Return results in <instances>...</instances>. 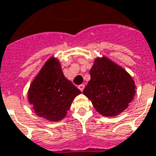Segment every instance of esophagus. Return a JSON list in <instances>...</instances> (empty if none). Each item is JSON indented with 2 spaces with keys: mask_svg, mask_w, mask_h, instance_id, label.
I'll return each instance as SVG.
<instances>
[{
  "mask_svg": "<svg viewBox=\"0 0 156 156\" xmlns=\"http://www.w3.org/2000/svg\"><path fill=\"white\" fill-rule=\"evenodd\" d=\"M84 84H81V85H79V86H78V88H79V89H80V91H82L83 92V88H84Z\"/></svg>",
  "mask_w": 156,
  "mask_h": 156,
  "instance_id": "esophagus-1",
  "label": "esophagus"
}]
</instances>
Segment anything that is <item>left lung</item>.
<instances>
[{
    "label": "left lung",
    "instance_id": "8db88e82",
    "mask_svg": "<svg viewBox=\"0 0 156 156\" xmlns=\"http://www.w3.org/2000/svg\"><path fill=\"white\" fill-rule=\"evenodd\" d=\"M90 76L83 93L103 116H117L134 99L136 86L133 78L107 57L95 58Z\"/></svg>",
    "mask_w": 156,
    "mask_h": 156
}]
</instances>
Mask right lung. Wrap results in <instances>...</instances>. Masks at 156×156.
<instances>
[{
  "label": "right lung",
  "instance_id": "obj_1",
  "mask_svg": "<svg viewBox=\"0 0 156 156\" xmlns=\"http://www.w3.org/2000/svg\"><path fill=\"white\" fill-rule=\"evenodd\" d=\"M80 94L64 76L58 58L51 57L30 84L27 98L37 116L58 122L66 117L73 99Z\"/></svg>",
  "mask_w": 156,
  "mask_h": 156
}]
</instances>
